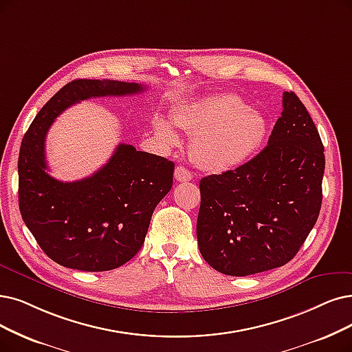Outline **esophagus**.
<instances>
[{
  "label": "esophagus",
  "mask_w": 352,
  "mask_h": 352,
  "mask_svg": "<svg viewBox=\"0 0 352 352\" xmlns=\"http://www.w3.org/2000/svg\"><path fill=\"white\" fill-rule=\"evenodd\" d=\"M175 177H176L177 182H189V180L193 179V175H192L190 170H188L186 167L179 166V167H176V170H175Z\"/></svg>",
  "instance_id": "1"
}]
</instances>
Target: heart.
<instances>
[{"mask_svg":"<svg viewBox=\"0 0 352 352\" xmlns=\"http://www.w3.org/2000/svg\"><path fill=\"white\" fill-rule=\"evenodd\" d=\"M176 127L193 135L192 157L210 172L231 170L254 156L267 134L261 112L232 94L210 95L180 105L172 116ZM154 133L166 147H176L180 137L163 118Z\"/></svg>","mask_w":352,"mask_h":352,"instance_id":"1","label":"heart"}]
</instances>
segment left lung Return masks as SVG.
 I'll list each match as a JSON object with an SVG mask.
<instances>
[{
	"instance_id": "1",
	"label": "left lung",
	"mask_w": 352,
	"mask_h": 352,
	"mask_svg": "<svg viewBox=\"0 0 352 352\" xmlns=\"http://www.w3.org/2000/svg\"><path fill=\"white\" fill-rule=\"evenodd\" d=\"M325 154L315 124L294 92L254 159L199 182L196 223L205 261L219 273L250 276L298 254L322 205Z\"/></svg>"
}]
</instances>
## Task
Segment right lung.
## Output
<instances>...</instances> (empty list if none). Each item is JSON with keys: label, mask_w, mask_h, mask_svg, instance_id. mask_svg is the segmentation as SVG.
Listing matches in <instances>:
<instances>
[{"label": "right lung", "mask_w": 352, "mask_h": 352, "mask_svg": "<svg viewBox=\"0 0 352 352\" xmlns=\"http://www.w3.org/2000/svg\"><path fill=\"white\" fill-rule=\"evenodd\" d=\"M144 85L76 79L40 109L24 134L19 156V205L40 248L58 264L82 272H107L142 248L154 208L173 185V162L118 144L92 176L60 182L47 170V130L62 112L96 96L143 92Z\"/></svg>", "instance_id": "add662e5"}]
</instances>
